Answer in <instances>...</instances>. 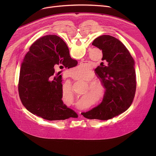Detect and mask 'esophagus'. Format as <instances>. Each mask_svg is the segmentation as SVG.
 Masks as SVG:
<instances>
[{"instance_id":"1","label":"esophagus","mask_w":156,"mask_h":156,"mask_svg":"<svg viewBox=\"0 0 156 156\" xmlns=\"http://www.w3.org/2000/svg\"><path fill=\"white\" fill-rule=\"evenodd\" d=\"M78 112L79 113V114H80V113H81V112H80V111H78Z\"/></svg>"}]
</instances>
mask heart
Returning a JSON list of instances; mask_svg holds the SVG:
<instances>
[{
	"label": "heart",
	"instance_id": "heart-1",
	"mask_svg": "<svg viewBox=\"0 0 156 156\" xmlns=\"http://www.w3.org/2000/svg\"><path fill=\"white\" fill-rule=\"evenodd\" d=\"M83 69V67L76 68L73 71L75 72H81ZM95 75L91 70H87L83 71L81 74L75 76L74 79L78 81H87V85H85V88L83 94L85 95L81 98L76 102L77 105L81 108H86L87 106L86 105L85 99L86 96L88 94H90L94 96L96 100L98 101H102L107 94V88L103 81L101 80L94 79ZM61 95L64 97L72 98L74 96L72 88L68 84L64 85L61 90Z\"/></svg>",
	"mask_w": 156,
	"mask_h": 156
}]
</instances>
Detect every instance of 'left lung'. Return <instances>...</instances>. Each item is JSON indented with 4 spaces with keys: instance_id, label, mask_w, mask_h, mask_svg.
I'll return each instance as SVG.
<instances>
[{
    "instance_id": "1",
    "label": "left lung",
    "mask_w": 156,
    "mask_h": 156,
    "mask_svg": "<svg viewBox=\"0 0 156 156\" xmlns=\"http://www.w3.org/2000/svg\"><path fill=\"white\" fill-rule=\"evenodd\" d=\"M92 45L102 52L96 73L107 88L102 103L81 114L87 119L108 120L125 112L132 105L136 92L135 61L120 40L111 35L96 38Z\"/></svg>"
}]
</instances>
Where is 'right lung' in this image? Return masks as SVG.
Instances as JSON below:
<instances>
[{"mask_svg": "<svg viewBox=\"0 0 156 156\" xmlns=\"http://www.w3.org/2000/svg\"><path fill=\"white\" fill-rule=\"evenodd\" d=\"M69 49L55 35L37 39L24 57L20 68L18 92L29 112L48 121L77 117L62 99V78L54 75L59 65L70 62Z\"/></svg>", "mask_w": 156, "mask_h": 156, "instance_id": "1", "label": "right lung"}]
</instances>
